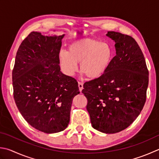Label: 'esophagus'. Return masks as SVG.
<instances>
[{
  "mask_svg": "<svg viewBox=\"0 0 159 159\" xmlns=\"http://www.w3.org/2000/svg\"><path fill=\"white\" fill-rule=\"evenodd\" d=\"M78 87H79V90L80 91H82V89H83V83L82 82H78Z\"/></svg>",
  "mask_w": 159,
  "mask_h": 159,
  "instance_id": "1",
  "label": "esophagus"
}]
</instances>
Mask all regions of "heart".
I'll list each match as a JSON object with an SVG mask.
<instances>
[{
  "label": "heart",
  "mask_w": 159,
  "mask_h": 159,
  "mask_svg": "<svg viewBox=\"0 0 159 159\" xmlns=\"http://www.w3.org/2000/svg\"><path fill=\"white\" fill-rule=\"evenodd\" d=\"M113 50L107 42L91 39H81L68 46V52L61 50L59 54L60 65L67 75L72 76L80 63L81 73L89 79L101 76L111 62Z\"/></svg>",
  "instance_id": "b5f03b06"
}]
</instances>
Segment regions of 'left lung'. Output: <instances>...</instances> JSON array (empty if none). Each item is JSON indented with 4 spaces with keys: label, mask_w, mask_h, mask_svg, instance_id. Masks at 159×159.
I'll list each match as a JSON object with an SVG mask.
<instances>
[{
    "label": "left lung",
    "mask_w": 159,
    "mask_h": 159,
    "mask_svg": "<svg viewBox=\"0 0 159 159\" xmlns=\"http://www.w3.org/2000/svg\"><path fill=\"white\" fill-rule=\"evenodd\" d=\"M116 55L100 77L86 82L82 93L92 127L106 134L125 129L141 112L146 101L149 72L141 49L131 36L109 31Z\"/></svg>",
    "instance_id": "obj_1"
}]
</instances>
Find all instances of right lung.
Listing matches in <instances>:
<instances>
[{"label":"right lung","mask_w":159,"mask_h":159,"mask_svg":"<svg viewBox=\"0 0 159 159\" xmlns=\"http://www.w3.org/2000/svg\"><path fill=\"white\" fill-rule=\"evenodd\" d=\"M64 37L30 33L18 49L12 70L18 109L32 127L46 134L68 127L72 101L80 93L77 80L60 71Z\"/></svg>","instance_id":"add662e5"}]
</instances>
